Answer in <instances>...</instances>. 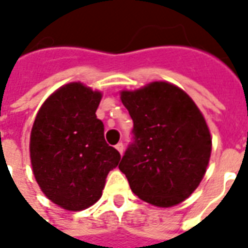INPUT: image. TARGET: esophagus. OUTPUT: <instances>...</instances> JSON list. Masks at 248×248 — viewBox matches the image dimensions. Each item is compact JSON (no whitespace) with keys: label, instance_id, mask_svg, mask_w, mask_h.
Returning <instances> with one entry per match:
<instances>
[{"label":"esophagus","instance_id":"esophagus-1","mask_svg":"<svg viewBox=\"0 0 248 248\" xmlns=\"http://www.w3.org/2000/svg\"><path fill=\"white\" fill-rule=\"evenodd\" d=\"M115 149H117V150L119 151V154H124V143H122V142H119V143H117V145H115Z\"/></svg>","mask_w":248,"mask_h":248}]
</instances>
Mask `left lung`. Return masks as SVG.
Returning a JSON list of instances; mask_svg holds the SVG:
<instances>
[{
    "label": "left lung",
    "mask_w": 248,
    "mask_h": 248,
    "mask_svg": "<svg viewBox=\"0 0 248 248\" xmlns=\"http://www.w3.org/2000/svg\"><path fill=\"white\" fill-rule=\"evenodd\" d=\"M121 99L134 122L133 142L119 163L131 191L158 207L183 202L199 186L211 154L202 113L169 82L122 92Z\"/></svg>",
    "instance_id": "obj_1"
}]
</instances>
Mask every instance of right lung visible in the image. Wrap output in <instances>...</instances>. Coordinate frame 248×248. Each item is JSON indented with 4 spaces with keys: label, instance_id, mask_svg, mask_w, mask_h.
<instances>
[{
    "label": "right lung",
    "instance_id": "right-lung-1",
    "mask_svg": "<svg viewBox=\"0 0 248 248\" xmlns=\"http://www.w3.org/2000/svg\"><path fill=\"white\" fill-rule=\"evenodd\" d=\"M102 94L67 83L41 106L30 134L37 183L51 202L70 211L90 207L102 195L121 154L105 140L97 111Z\"/></svg>",
    "mask_w": 248,
    "mask_h": 248
}]
</instances>
